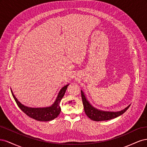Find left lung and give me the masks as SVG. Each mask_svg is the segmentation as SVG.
<instances>
[{"label": "left lung", "mask_w": 147, "mask_h": 147, "mask_svg": "<svg viewBox=\"0 0 147 147\" xmlns=\"http://www.w3.org/2000/svg\"><path fill=\"white\" fill-rule=\"evenodd\" d=\"M81 93L84 112H85L87 116L91 119L93 120V121H106V120H109L117 118L120 116V115H123L131 105H129L125 109H124L122 110L118 111V112H109V111L101 110L95 108L94 107H93L91 104L82 90H81Z\"/></svg>", "instance_id": "1"}]
</instances>
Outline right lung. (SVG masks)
<instances>
[{
  "mask_svg": "<svg viewBox=\"0 0 147 147\" xmlns=\"http://www.w3.org/2000/svg\"><path fill=\"white\" fill-rule=\"evenodd\" d=\"M69 84H66V85H65L64 87L61 89L54 103L51 105L46 107L32 108L26 106L22 104L17 99L14 94H13L12 90H11V91L13 98H14L15 100L16 101L18 106L28 117L40 121H49L57 118V117L59 115L61 110L60 107V102L65 94V92Z\"/></svg>",
  "mask_w": 147,
  "mask_h": 147,
  "instance_id": "obj_1",
  "label": "right lung"
}]
</instances>
